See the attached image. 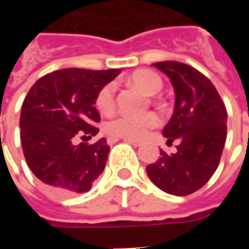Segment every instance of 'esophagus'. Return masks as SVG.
I'll list each match as a JSON object with an SVG mask.
<instances>
[{"mask_svg":"<svg viewBox=\"0 0 249 249\" xmlns=\"http://www.w3.org/2000/svg\"><path fill=\"white\" fill-rule=\"evenodd\" d=\"M125 142H129V144H132L133 146H141L144 142L141 140H132V139H124Z\"/></svg>","mask_w":249,"mask_h":249,"instance_id":"obj_1","label":"esophagus"}]
</instances>
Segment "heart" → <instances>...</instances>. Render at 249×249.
Segmentation results:
<instances>
[{
  "label": "heart",
  "mask_w": 249,
  "mask_h": 249,
  "mask_svg": "<svg viewBox=\"0 0 249 249\" xmlns=\"http://www.w3.org/2000/svg\"><path fill=\"white\" fill-rule=\"evenodd\" d=\"M129 82L135 87L140 88L148 94H156L162 88L161 77L149 69H140L133 71L129 76ZM96 108L103 114H110L116 108V89L112 82L105 84L100 88L96 94ZM160 119L156 113H148L132 116V114H120L105 124V132L113 139H132L141 140L149 130L156 128Z\"/></svg>",
  "instance_id": "1"
}]
</instances>
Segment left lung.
<instances>
[{"instance_id": "obj_1", "label": "left lung", "mask_w": 249, "mask_h": 249, "mask_svg": "<svg viewBox=\"0 0 249 249\" xmlns=\"http://www.w3.org/2000/svg\"><path fill=\"white\" fill-rule=\"evenodd\" d=\"M175 88L172 119L162 130L168 144L176 140L178 151L146 167V173L161 191L187 196L208 183L217 169L227 139V109L208 77L178 61L153 64Z\"/></svg>"}]
</instances>
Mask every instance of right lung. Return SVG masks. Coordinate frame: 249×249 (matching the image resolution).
<instances>
[{"instance_id": "right-lung-1", "label": "right lung", "mask_w": 249, "mask_h": 249, "mask_svg": "<svg viewBox=\"0 0 249 249\" xmlns=\"http://www.w3.org/2000/svg\"><path fill=\"white\" fill-rule=\"evenodd\" d=\"M119 73L60 69L38 78L26 94L19 117L22 151L30 171L52 192H87L103 173L110 149L107 139L78 145L73 141L97 135L96 94Z\"/></svg>"}]
</instances>
